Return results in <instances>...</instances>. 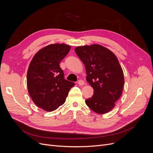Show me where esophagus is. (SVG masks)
<instances>
[{"label": "esophagus", "instance_id": "obj_1", "mask_svg": "<svg viewBox=\"0 0 153 153\" xmlns=\"http://www.w3.org/2000/svg\"><path fill=\"white\" fill-rule=\"evenodd\" d=\"M77 84L79 85H84V81H82V80H79L77 82Z\"/></svg>", "mask_w": 153, "mask_h": 153}]
</instances>
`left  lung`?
I'll use <instances>...</instances> for the list:
<instances>
[{"mask_svg":"<svg viewBox=\"0 0 153 153\" xmlns=\"http://www.w3.org/2000/svg\"><path fill=\"white\" fill-rule=\"evenodd\" d=\"M75 52L84 63L86 80L94 89L86 105L99 114L113 109L122 95L125 82L123 72L115 54L102 45L77 46Z\"/></svg>","mask_w":153,"mask_h":153,"instance_id":"left-lung-1","label":"left lung"}]
</instances>
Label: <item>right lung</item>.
I'll use <instances>...</instances> for the list:
<instances>
[{
    "label": "right lung",
    "instance_id": "1",
    "mask_svg": "<svg viewBox=\"0 0 153 153\" xmlns=\"http://www.w3.org/2000/svg\"><path fill=\"white\" fill-rule=\"evenodd\" d=\"M71 46L51 44L39 50L31 61L27 71V87L35 105L45 111L57 109L65 102L75 84L64 78L59 63Z\"/></svg>",
    "mask_w": 153,
    "mask_h": 153
}]
</instances>
